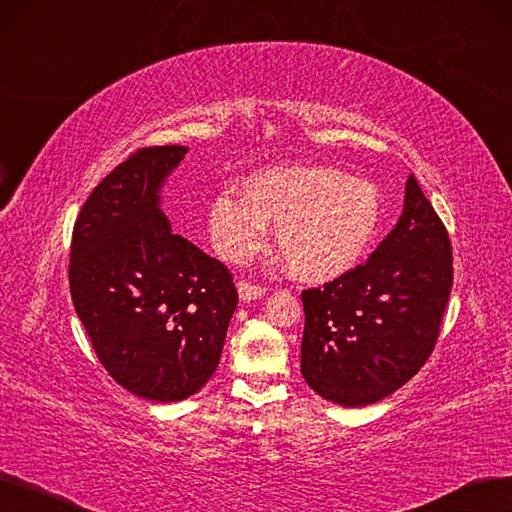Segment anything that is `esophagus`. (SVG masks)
Returning <instances> with one entry per match:
<instances>
[{"mask_svg":"<svg viewBox=\"0 0 512 512\" xmlns=\"http://www.w3.org/2000/svg\"><path fill=\"white\" fill-rule=\"evenodd\" d=\"M237 292H239V298L243 300V302H250V300H258V298H262L264 296V290L262 285H254V283H250V281H239L237 283Z\"/></svg>","mask_w":512,"mask_h":512,"instance_id":"obj_1","label":"esophagus"}]
</instances>
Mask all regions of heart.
Returning a JSON list of instances; mask_svg holds the SVG:
<instances>
[{"mask_svg":"<svg viewBox=\"0 0 512 512\" xmlns=\"http://www.w3.org/2000/svg\"><path fill=\"white\" fill-rule=\"evenodd\" d=\"M243 201L222 193L208 210L216 252L250 258L275 229V250L294 277L323 283L351 271L374 239L382 199L374 185L321 166L269 168L245 178Z\"/></svg>","mask_w":512,"mask_h":512,"instance_id":"1","label":"heart"}]
</instances>
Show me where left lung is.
<instances>
[{"label":"left lung","mask_w":512,"mask_h":512,"mask_svg":"<svg viewBox=\"0 0 512 512\" xmlns=\"http://www.w3.org/2000/svg\"><path fill=\"white\" fill-rule=\"evenodd\" d=\"M452 281L447 231L410 174L403 214L365 264L302 292L306 384L344 407L393 395L433 353Z\"/></svg>","instance_id":"8db88e82"}]
</instances>
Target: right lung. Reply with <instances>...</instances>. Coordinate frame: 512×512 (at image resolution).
Masks as SVG:
<instances>
[{
	"mask_svg": "<svg viewBox=\"0 0 512 512\" xmlns=\"http://www.w3.org/2000/svg\"><path fill=\"white\" fill-rule=\"evenodd\" d=\"M187 147H149L100 182L71 241L73 306L111 378L136 397L174 403L216 372L237 306L233 275L161 210Z\"/></svg>",
	"mask_w": 512,
	"mask_h": 512,
	"instance_id": "1",
	"label": "right lung"
}]
</instances>
